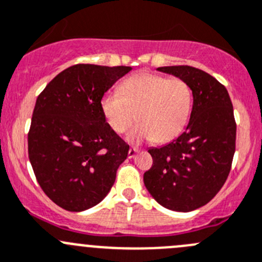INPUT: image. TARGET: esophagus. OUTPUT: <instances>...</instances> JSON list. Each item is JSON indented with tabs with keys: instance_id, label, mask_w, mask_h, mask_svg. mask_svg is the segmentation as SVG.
<instances>
[{
	"instance_id": "1",
	"label": "esophagus",
	"mask_w": 262,
	"mask_h": 262,
	"mask_svg": "<svg viewBox=\"0 0 262 262\" xmlns=\"http://www.w3.org/2000/svg\"><path fill=\"white\" fill-rule=\"evenodd\" d=\"M138 152V148H136V147H130L128 151V157L129 159H133L134 156H136V154Z\"/></svg>"
}]
</instances>
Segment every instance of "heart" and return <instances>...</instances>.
Instances as JSON below:
<instances>
[{
    "label": "heart",
    "mask_w": 262,
    "mask_h": 262,
    "mask_svg": "<svg viewBox=\"0 0 262 262\" xmlns=\"http://www.w3.org/2000/svg\"><path fill=\"white\" fill-rule=\"evenodd\" d=\"M101 111L115 133H124L133 121L139 123L128 133V141L164 143L177 138L189 120L192 91L180 78L141 73L121 83L119 92L101 98Z\"/></svg>",
    "instance_id": "heart-1"
}]
</instances>
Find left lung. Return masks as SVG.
<instances>
[{"label": "left lung", "mask_w": 262, "mask_h": 262, "mask_svg": "<svg viewBox=\"0 0 262 262\" xmlns=\"http://www.w3.org/2000/svg\"><path fill=\"white\" fill-rule=\"evenodd\" d=\"M189 85L193 106L185 130L169 144L149 148L154 164L144 172L149 194L161 206L188 212L205 206L224 185L235 151L237 125L227 88L195 68H157Z\"/></svg>", "instance_id": "obj_1"}]
</instances>
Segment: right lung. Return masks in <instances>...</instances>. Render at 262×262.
Wrapping results in <instances>:
<instances>
[{"label":"right lung","mask_w":262,"mask_h":262,"mask_svg":"<svg viewBox=\"0 0 262 262\" xmlns=\"http://www.w3.org/2000/svg\"><path fill=\"white\" fill-rule=\"evenodd\" d=\"M130 67L78 63L56 75L35 102L28 154L43 192L84 211L110 192L129 146L107 125L101 98Z\"/></svg>","instance_id":"add662e5"}]
</instances>
